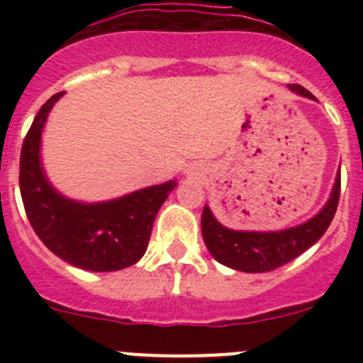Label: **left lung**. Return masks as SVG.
Instances as JSON below:
<instances>
[{
    "mask_svg": "<svg viewBox=\"0 0 363 363\" xmlns=\"http://www.w3.org/2000/svg\"><path fill=\"white\" fill-rule=\"evenodd\" d=\"M289 91L301 98L316 101L309 91L301 85H289ZM340 171L335 178L331 196L322 209L303 223L281 230H236L229 229L216 220L209 205L201 214L203 242L216 262L225 267L242 272H267L289 264L291 259L307 251L318 242L331 225L338 207Z\"/></svg>",
    "mask_w": 363,
    "mask_h": 363,
    "instance_id": "left-lung-1",
    "label": "left lung"
}]
</instances>
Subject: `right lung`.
I'll return each instance as SVG.
<instances>
[{"instance_id":"1","label":"right lung","mask_w":363,"mask_h":363,"mask_svg":"<svg viewBox=\"0 0 363 363\" xmlns=\"http://www.w3.org/2000/svg\"><path fill=\"white\" fill-rule=\"evenodd\" d=\"M65 92L40 108L30 125L19 160V189L34 233L57 258L78 269L111 272L142 259L154 220L178 179L112 198L79 201L57 191L41 162V136L50 111Z\"/></svg>"}]
</instances>
